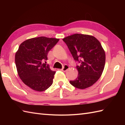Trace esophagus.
I'll use <instances>...</instances> for the list:
<instances>
[{"label":"esophagus","instance_id":"1","mask_svg":"<svg viewBox=\"0 0 125 125\" xmlns=\"http://www.w3.org/2000/svg\"><path fill=\"white\" fill-rule=\"evenodd\" d=\"M69 69V67L67 65H64V67H63L62 69H61V70H62V71H64V72H65V71L67 70H68Z\"/></svg>","mask_w":125,"mask_h":125}]
</instances>
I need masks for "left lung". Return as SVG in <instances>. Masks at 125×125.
I'll list each match as a JSON object with an SVG mask.
<instances>
[{
	"label": "left lung",
	"mask_w": 125,
	"mask_h": 125,
	"mask_svg": "<svg viewBox=\"0 0 125 125\" xmlns=\"http://www.w3.org/2000/svg\"><path fill=\"white\" fill-rule=\"evenodd\" d=\"M74 60L79 62L75 80L70 83L79 89L93 85L102 76L105 64V52L100 42L94 36L75 34L63 39Z\"/></svg>",
	"instance_id": "obj_1"
}]
</instances>
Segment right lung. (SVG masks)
Listing matches in <instances>:
<instances>
[{"label": "right lung", "mask_w": 125, "mask_h": 125, "mask_svg": "<svg viewBox=\"0 0 125 125\" xmlns=\"http://www.w3.org/2000/svg\"><path fill=\"white\" fill-rule=\"evenodd\" d=\"M59 40L40 36L20 44L15 55L16 67L20 79L31 89L43 91L52 85L56 72L43 62L48 60V53Z\"/></svg>", "instance_id": "add662e5"}]
</instances>
